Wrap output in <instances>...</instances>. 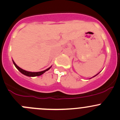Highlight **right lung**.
Wrapping results in <instances>:
<instances>
[{
  "instance_id": "1",
  "label": "right lung",
  "mask_w": 120,
  "mask_h": 120,
  "mask_svg": "<svg viewBox=\"0 0 120 120\" xmlns=\"http://www.w3.org/2000/svg\"><path fill=\"white\" fill-rule=\"evenodd\" d=\"M13 64H14V65L15 66V67L17 68V69L19 71L20 73H22V74H24V75H27V76H29V77L39 76V75H41V74H43V73H45L46 71H48L51 68V67H49V68H47V69L45 70L41 71H39V72H30V71H26V70H23L22 68H20V67H19L18 66H17V65H16V64L14 62L13 60Z\"/></svg>"
}]
</instances>
